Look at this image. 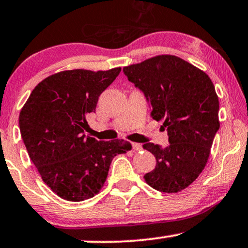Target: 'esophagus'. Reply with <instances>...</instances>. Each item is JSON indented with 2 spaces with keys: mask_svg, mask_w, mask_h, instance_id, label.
Returning <instances> with one entry per match:
<instances>
[{
  "mask_svg": "<svg viewBox=\"0 0 248 248\" xmlns=\"http://www.w3.org/2000/svg\"><path fill=\"white\" fill-rule=\"evenodd\" d=\"M133 150L134 151H140L142 150V145L139 143H133Z\"/></svg>",
  "mask_w": 248,
  "mask_h": 248,
  "instance_id": "obj_1",
  "label": "esophagus"
}]
</instances>
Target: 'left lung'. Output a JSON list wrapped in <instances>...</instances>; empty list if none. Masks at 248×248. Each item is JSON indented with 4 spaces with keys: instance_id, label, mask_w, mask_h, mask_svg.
<instances>
[{
    "instance_id": "left-lung-1",
    "label": "left lung",
    "mask_w": 248,
    "mask_h": 248,
    "mask_svg": "<svg viewBox=\"0 0 248 248\" xmlns=\"http://www.w3.org/2000/svg\"><path fill=\"white\" fill-rule=\"evenodd\" d=\"M124 73L145 96L151 117L164 121L169 144L145 143L156 165L144 175L146 183L176 193L196 181L207 164L218 122V98L205 72L171 55H161L124 67Z\"/></svg>"
}]
</instances>
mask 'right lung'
Masks as SVG:
<instances>
[{
  "label": "right lung",
  "mask_w": 248,
  "mask_h": 248,
  "mask_svg": "<svg viewBox=\"0 0 248 248\" xmlns=\"http://www.w3.org/2000/svg\"><path fill=\"white\" fill-rule=\"evenodd\" d=\"M121 68L62 71L37 84L19 114V129L31 160L61 198L82 202L99 192L117 155L131 144L87 136V115Z\"/></svg>",
  "instance_id": "1"
}]
</instances>
